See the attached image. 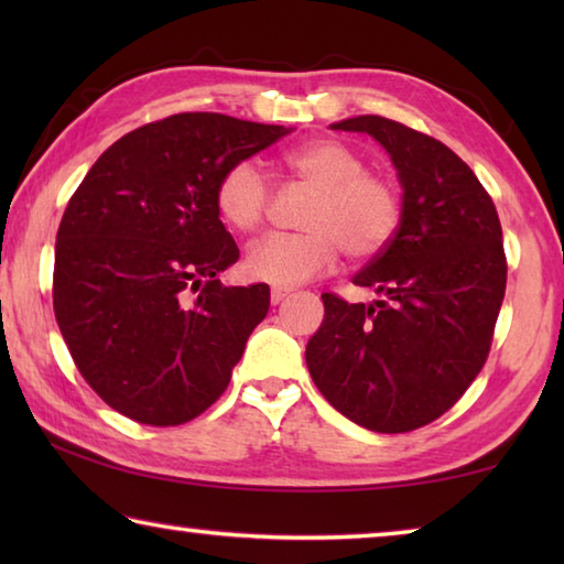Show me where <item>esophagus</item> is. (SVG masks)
<instances>
[{"label":"esophagus","mask_w":564,"mask_h":564,"mask_svg":"<svg viewBox=\"0 0 564 564\" xmlns=\"http://www.w3.org/2000/svg\"><path fill=\"white\" fill-rule=\"evenodd\" d=\"M291 291L293 289H289V285H273V289H271V301L273 303H281Z\"/></svg>","instance_id":"34e87169"}]
</instances>
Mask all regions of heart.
Here are the masks:
<instances>
[{
    "label": "heart",
    "mask_w": 564,
    "mask_h": 564,
    "mask_svg": "<svg viewBox=\"0 0 564 564\" xmlns=\"http://www.w3.org/2000/svg\"><path fill=\"white\" fill-rule=\"evenodd\" d=\"M279 169L313 188L299 234H271L248 248L246 269L269 283L295 285L330 271L343 253L373 259L393 241L403 202L393 181L366 171V159L338 139H313L283 151ZM216 206L228 226L251 234L271 206V186L253 161H236L216 186Z\"/></svg>",
    "instance_id": "b5f03b06"
}]
</instances>
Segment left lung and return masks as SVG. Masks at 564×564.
Instances as JSON below:
<instances>
[{"mask_svg":"<svg viewBox=\"0 0 564 564\" xmlns=\"http://www.w3.org/2000/svg\"><path fill=\"white\" fill-rule=\"evenodd\" d=\"M370 133L398 169L403 221L352 283L383 299L348 303L323 293L305 346L323 398L376 433H410L447 413L480 373L508 283L502 228L473 169L427 133L386 117L346 119Z\"/></svg>","mask_w":564,"mask_h":564,"instance_id":"left-lung-1","label":"left lung"}]
</instances>
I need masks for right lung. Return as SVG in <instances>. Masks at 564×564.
I'll return each mask as SVG.
<instances>
[{
  "instance_id": "right-lung-1",
  "label": "right lung",
  "mask_w": 564,
  "mask_h": 564,
  "mask_svg": "<svg viewBox=\"0 0 564 564\" xmlns=\"http://www.w3.org/2000/svg\"><path fill=\"white\" fill-rule=\"evenodd\" d=\"M285 133L174 113L121 137L74 191L56 234L54 316L82 378L121 415L181 425L228 388L271 291L216 279L238 261L216 186Z\"/></svg>"
}]
</instances>
